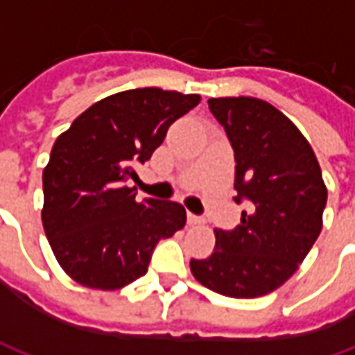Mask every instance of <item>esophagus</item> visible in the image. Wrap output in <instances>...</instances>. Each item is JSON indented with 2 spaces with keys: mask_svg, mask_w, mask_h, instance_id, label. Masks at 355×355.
<instances>
[{
  "mask_svg": "<svg viewBox=\"0 0 355 355\" xmlns=\"http://www.w3.org/2000/svg\"><path fill=\"white\" fill-rule=\"evenodd\" d=\"M201 223H203V216L188 213V224H190V226H196V224H201Z\"/></svg>",
  "mask_w": 355,
  "mask_h": 355,
  "instance_id": "34e87169",
  "label": "esophagus"
}]
</instances>
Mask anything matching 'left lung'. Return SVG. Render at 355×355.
I'll return each mask as SVG.
<instances>
[{
    "label": "left lung",
    "mask_w": 355,
    "mask_h": 355,
    "mask_svg": "<svg viewBox=\"0 0 355 355\" xmlns=\"http://www.w3.org/2000/svg\"><path fill=\"white\" fill-rule=\"evenodd\" d=\"M236 159L234 201L245 203L234 230L216 228L215 251L190 261L193 277L232 298L272 293L297 272L321 232L327 188L312 146L259 98H209Z\"/></svg>",
    "instance_id": "left-lung-1"
}]
</instances>
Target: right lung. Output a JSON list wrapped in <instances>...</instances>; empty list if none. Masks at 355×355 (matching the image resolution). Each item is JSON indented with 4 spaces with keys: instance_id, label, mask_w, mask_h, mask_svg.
<instances>
[{
    "instance_id": "1",
    "label": "right lung",
    "mask_w": 355,
    "mask_h": 355,
    "mask_svg": "<svg viewBox=\"0 0 355 355\" xmlns=\"http://www.w3.org/2000/svg\"><path fill=\"white\" fill-rule=\"evenodd\" d=\"M200 94L131 89L94 102L51 150L43 171L45 236L58 264L85 287L112 291L148 272L155 245L186 224L177 201L137 200V165L146 163Z\"/></svg>"
}]
</instances>
